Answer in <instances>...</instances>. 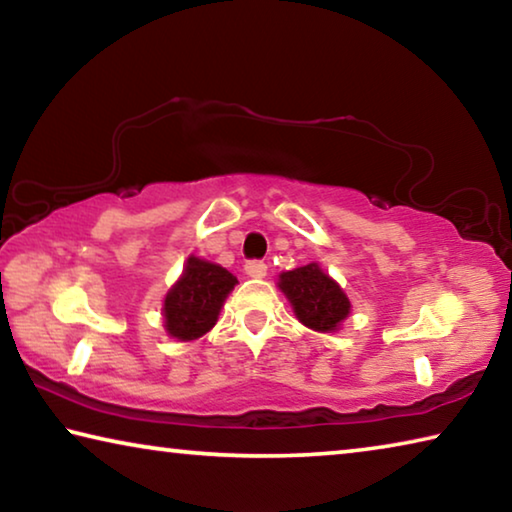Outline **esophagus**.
I'll return each mask as SVG.
<instances>
[{"label": "esophagus", "instance_id": "1", "mask_svg": "<svg viewBox=\"0 0 512 512\" xmlns=\"http://www.w3.org/2000/svg\"><path fill=\"white\" fill-rule=\"evenodd\" d=\"M244 271H246L248 277H264L266 271H268V266L264 262H259V259H253V262H246Z\"/></svg>", "mask_w": 512, "mask_h": 512}]
</instances>
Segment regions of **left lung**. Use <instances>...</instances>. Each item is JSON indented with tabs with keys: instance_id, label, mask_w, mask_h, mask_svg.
<instances>
[{
	"instance_id": "1",
	"label": "left lung",
	"mask_w": 512,
	"mask_h": 512,
	"mask_svg": "<svg viewBox=\"0 0 512 512\" xmlns=\"http://www.w3.org/2000/svg\"><path fill=\"white\" fill-rule=\"evenodd\" d=\"M277 287L289 298L300 323L314 332H334L350 314L348 296L318 264L282 273Z\"/></svg>"
}]
</instances>
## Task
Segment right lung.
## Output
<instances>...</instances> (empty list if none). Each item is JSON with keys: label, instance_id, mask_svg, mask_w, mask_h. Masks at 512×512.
<instances>
[{"label": "right lung", "instance_id": "obj_1", "mask_svg": "<svg viewBox=\"0 0 512 512\" xmlns=\"http://www.w3.org/2000/svg\"><path fill=\"white\" fill-rule=\"evenodd\" d=\"M235 284L237 277L223 266L189 257L180 280L164 298L162 316L167 334L178 341L201 339L216 325L223 302Z\"/></svg>", "mask_w": 512, "mask_h": 512}]
</instances>
